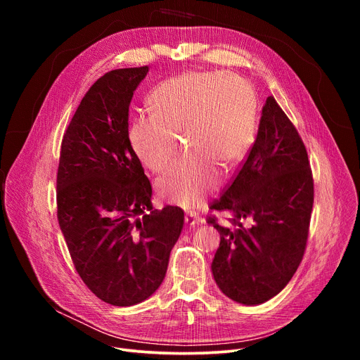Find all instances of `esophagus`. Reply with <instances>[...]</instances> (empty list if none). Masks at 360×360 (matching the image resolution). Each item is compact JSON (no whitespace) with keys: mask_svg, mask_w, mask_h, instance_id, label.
<instances>
[{"mask_svg":"<svg viewBox=\"0 0 360 360\" xmlns=\"http://www.w3.org/2000/svg\"><path fill=\"white\" fill-rule=\"evenodd\" d=\"M185 223L188 226H197L200 223V216L197 213H194V212L186 213L185 214Z\"/></svg>","mask_w":360,"mask_h":360,"instance_id":"esophagus-1","label":"esophagus"}]
</instances>
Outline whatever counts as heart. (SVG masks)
<instances>
[{
    "label": "heart",
    "mask_w": 360,
    "mask_h": 360,
    "mask_svg": "<svg viewBox=\"0 0 360 360\" xmlns=\"http://www.w3.org/2000/svg\"><path fill=\"white\" fill-rule=\"evenodd\" d=\"M151 112L131 122L128 139L153 172L172 160L178 139L186 148L159 179L160 194L194 209L217 185V167L229 170L250 150L257 121L251 84L232 72L190 71L159 84L150 94Z\"/></svg>",
    "instance_id": "heart-1"
}]
</instances>
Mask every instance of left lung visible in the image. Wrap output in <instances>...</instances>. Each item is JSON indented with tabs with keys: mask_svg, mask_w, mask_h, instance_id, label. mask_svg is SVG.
Here are the masks:
<instances>
[{
	"mask_svg": "<svg viewBox=\"0 0 360 360\" xmlns=\"http://www.w3.org/2000/svg\"><path fill=\"white\" fill-rule=\"evenodd\" d=\"M314 204L308 153L295 125L269 96L257 139L232 184L212 210L231 224L220 233L212 262L219 289L242 305H259L286 288L307 248Z\"/></svg>",
	"mask_w": 360,
	"mask_h": 360,
	"instance_id": "obj_1",
	"label": "left lung"
}]
</instances>
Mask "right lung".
<instances>
[{
	"label": "right lung",
	"mask_w": 360,
	"mask_h": 360,
	"mask_svg": "<svg viewBox=\"0 0 360 360\" xmlns=\"http://www.w3.org/2000/svg\"><path fill=\"white\" fill-rule=\"evenodd\" d=\"M148 67L112 70L84 94L65 131L56 175L58 223L84 285L113 307L137 305L165 278L184 212L153 210L128 139V110Z\"/></svg>",
	"instance_id": "right-lung-1"
}]
</instances>
